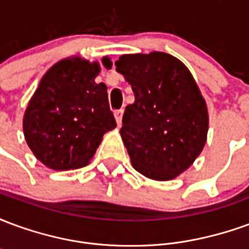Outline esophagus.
I'll list each match as a JSON object with an SVG mask.
<instances>
[{"instance_id":"1","label":"esophagus","mask_w":249,"mask_h":249,"mask_svg":"<svg viewBox=\"0 0 249 249\" xmlns=\"http://www.w3.org/2000/svg\"><path fill=\"white\" fill-rule=\"evenodd\" d=\"M114 117H116L117 125L121 126V124H123V110H116V112H114Z\"/></svg>"}]
</instances>
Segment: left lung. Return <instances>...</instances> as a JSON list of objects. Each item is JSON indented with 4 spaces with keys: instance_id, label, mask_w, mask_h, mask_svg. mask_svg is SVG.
<instances>
[{
    "instance_id": "left-lung-1",
    "label": "left lung",
    "mask_w": 249,
    "mask_h": 249,
    "mask_svg": "<svg viewBox=\"0 0 249 249\" xmlns=\"http://www.w3.org/2000/svg\"><path fill=\"white\" fill-rule=\"evenodd\" d=\"M114 65L135 93L120 129L132 165L152 180L178 178L201 153L208 133V109L195 78L164 52L123 54Z\"/></svg>"
}]
</instances>
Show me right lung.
Segmentation results:
<instances>
[{
	"label": "right lung",
	"mask_w": 249,
	"mask_h": 249,
	"mask_svg": "<svg viewBox=\"0 0 249 249\" xmlns=\"http://www.w3.org/2000/svg\"><path fill=\"white\" fill-rule=\"evenodd\" d=\"M105 68L112 61L104 57ZM97 61L68 57L52 66L25 110L24 136L30 151L45 167L69 171L92 160L103 136L116 128L105 84L94 78Z\"/></svg>",
	"instance_id": "obj_1"
}]
</instances>
